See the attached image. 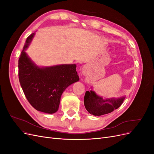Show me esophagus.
I'll list each match as a JSON object with an SVG mask.
<instances>
[{"mask_svg": "<svg viewBox=\"0 0 154 154\" xmlns=\"http://www.w3.org/2000/svg\"><path fill=\"white\" fill-rule=\"evenodd\" d=\"M84 74H85V72H84Z\"/></svg>", "mask_w": 154, "mask_h": 154, "instance_id": "34e87169", "label": "esophagus"}]
</instances>
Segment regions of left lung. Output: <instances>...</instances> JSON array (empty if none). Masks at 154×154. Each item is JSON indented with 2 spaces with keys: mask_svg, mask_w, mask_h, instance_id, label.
Segmentation results:
<instances>
[{
  "mask_svg": "<svg viewBox=\"0 0 154 154\" xmlns=\"http://www.w3.org/2000/svg\"><path fill=\"white\" fill-rule=\"evenodd\" d=\"M125 97L104 100L92 91H86L84 105L87 110L94 116H101L112 112L123 103Z\"/></svg>",
  "mask_w": 154,
  "mask_h": 154,
  "instance_id": "left-lung-1",
  "label": "left lung"
}]
</instances>
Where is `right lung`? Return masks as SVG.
I'll return each instance as SVG.
<instances>
[{"label": "right lung", "mask_w": 154, "mask_h": 154, "mask_svg": "<svg viewBox=\"0 0 154 154\" xmlns=\"http://www.w3.org/2000/svg\"><path fill=\"white\" fill-rule=\"evenodd\" d=\"M34 35L32 33L27 38L18 60V78L31 106L38 111L53 114L58 109L63 92L79 80L76 66L60 65L44 68L36 66L25 52Z\"/></svg>", "instance_id": "obj_1"}]
</instances>
